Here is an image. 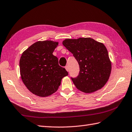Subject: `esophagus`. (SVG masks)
Listing matches in <instances>:
<instances>
[{"label": "esophagus", "instance_id": "34e87169", "mask_svg": "<svg viewBox=\"0 0 132 132\" xmlns=\"http://www.w3.org/2000/svg\"><path fill=\"white\" fill-rule=\"evenodd\" d=\"M65 68L66 70V71H69V66H66Z\"/></svg>", "mask_w": 132, "mask_h": 132}]
</instances>
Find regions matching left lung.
I'll return each mask as SVG.
<instances>
[{
	"label": "left lung",
	"instance_id": "obj_1",
	"mask_svg": "<svg viewBox=\"0 0 132 132\" xmlns=\"http://www.w3.org/2000/svg\"><path fill=\"white\" fill-rule=\"evenodd\" d=\"M62 44L73 54L80 67L78 76L71 77L76 88L85 93H91L103 87L111 71L106 46L89 37L67 39Z\"/></svg>",
	"mask_w": 132,
	"mask_h": 132
}]
</instances>
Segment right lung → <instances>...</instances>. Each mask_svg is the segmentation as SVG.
Returning a JSON list of instances; mask_svg holds the SVG:
<instances>
[{"label":"right lung","instance_id":"obj_1","mask_svg":"<svg viewBox=\"0 0 132 132\" xmlns=\"http://www.w3.org/2000/svg\"><path fill=\"white\" fill-rule=\"evenodd\" d=\"M57 45L50 40L37 41L21 55L19 65L22 81L35 95L46 97L53 94L62 78L69 74L52 54Z\"/></svg>","mask_w":132,"mask_h":132}]
</instances>
